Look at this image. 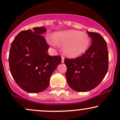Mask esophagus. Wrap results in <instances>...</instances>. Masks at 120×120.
I'll use <instances>...</instances> for the list:
<instances>
[{
  "instance_id": "obj_1",
  "label": "esophagus",
  "mask_w": 120,
  "mask_h": 120,
  "mask_svg": "<svg viewBox=\"0 0 120 120\" xmlns=\"http://www.w3.org/2000/svg\"><path fill=\"white\" fill-rule=\"evenodd\" d=\"M61 62L64 63V56H61Z\"/></svg>"
}]
</instances>
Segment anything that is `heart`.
<instances>
[{
    "mask_svg": "<svg viewBox=\"0 0 120 120\" xmlns=\"http://www.w3.org/2000/svg\"><path fill=\"white\" fill-rule=\"evenodd\" d=\"M46 39L48 43L54 47L63 45L64 54L71 57L81 55L87 49L90 43L89 35L77 30L56 33L54 37L47 36Z\"/></svg>",
    "mask_w": 120,
    "mask_h": 120,
    "instance_id": "heart-1",
    "label": "heart"
}]
</instances>
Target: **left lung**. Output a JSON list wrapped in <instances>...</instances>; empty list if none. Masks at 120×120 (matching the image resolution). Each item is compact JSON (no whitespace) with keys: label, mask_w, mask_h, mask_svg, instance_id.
Returning <instances> with one entry per match:
<instances>
[{"label":"left lung","mask_w":120,"mask_h":120,"mask_svg":"<svg viewBox=\"0 0 120 120\" xmlns=\"http://www.w3.org/2000/svg\"><path fill=\"white\" fill-rule=\"evenodd\" d=\"M87 32L91 38L92 44L85 53L75 59H64L69 86L79 92L88 91L98 86L108 69L107 42L100 34Z\"/></svg>","instance_id":"8db88e82"}]
</instances>
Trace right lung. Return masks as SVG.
Instances as JSON below:
<instances>
[{"mask_svg":"<svg viewBox=\"0 0 120 120\" xmlns=\"http://www.w3.org/2000/svg\"><path fill=\"white\" fill-rule=\"evenodd\" d=\"M43 26L23 30L12 42L9 69L15 82L25 91L42 92L48 87L52 73L61 62L60 56H49V46L42 34Z\"/></svg>","mask_w":120,"mask_h":120,"instance_id":"obj_1","label":"right lung"}]
</instances>
